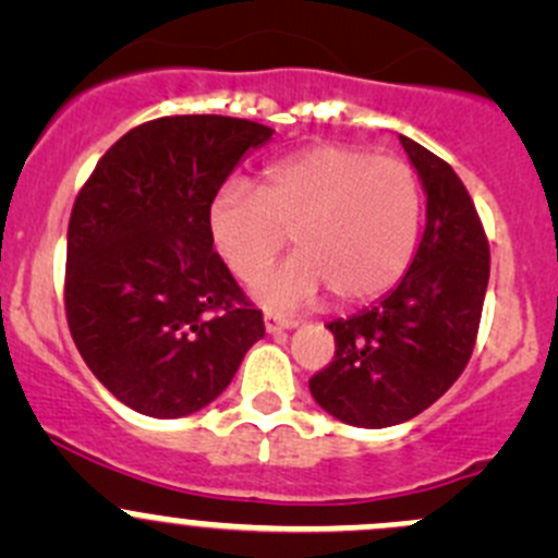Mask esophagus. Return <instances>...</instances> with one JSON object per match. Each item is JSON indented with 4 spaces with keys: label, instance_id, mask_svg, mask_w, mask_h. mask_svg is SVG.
<instances>
[{
    "label": "esophagus",
    "instance_id": "esophagus-1",
    "mask_svg": "<svg viewBox=\"0 0 558 558\" xmlns=\"http://www.w3.org/2000/svg\"><path fill=\"white\" fill-rule=\"evenodd\" d=\"M294 326H296L294 320H286L275 313H264V329H267L269 335H275V331H283V329H294Z\"/></svg>",
    "mask_w": 558,
    "mask_h": 558
}]
</instances>
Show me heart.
<instances>
[{
    "label": "heart",
    "instance_id": "heart-1",
    "mask_svg": "<svg viewBox=\"0 0 558 558\" xmlns=\"http://www.w3.org/2000/svg\"><path fill=\"white\" fill-rule=\"evenodd\" d=\"M421 221L418 178L393 156L318 145L264 167L258 191L229 183L213 196L207 229L218 256L269 307L294 311L326 289L340 305L386 294L408 269Z\"/></svg>",
    "mask_w": 558,
    "mask_h": 558
}]
</instances>
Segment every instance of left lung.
I'll list each match as a JSON object with an SVG mask.
<instances>
[{"label": "left lung", "instance_id": "1", "mask_svg": "<svg viewBox=\"0 0 558 558\" xmlns=\"http://www.w3.org/2000/svg\"><path fill=\"white\" fill-rule=\"evenodd\" d=\"M399 140L426 191L424 238L391 294L331 320L335 356L311 378L326 413L364 429L415 418L459 380L492 269L486 229L459 174L424 145Z\"/></svg>", "mask_w": 558, "mask_h": 558}]
</instances>
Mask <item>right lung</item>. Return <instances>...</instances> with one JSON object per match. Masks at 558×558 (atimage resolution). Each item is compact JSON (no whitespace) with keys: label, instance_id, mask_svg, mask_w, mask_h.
Returning a JSON list of instances; mask_svg holds the SVG:
<instances>
[{"label":"right lung","instance_id":"1","mask_svg":"<svg viewBox=\"0 0 558 558\" xmlns=\"http://www.w3.org/2000/svg\"><path fill=\"white\" fill-rule=\"evenodd\" d=\"M275 129L165 116L123 134L83 183L66 232L70 335L116 399L180 418L232 384L264 318L213 251L207 210Z\"/></svg>","mask_w":558,"mask_h":558}]
</instances>
